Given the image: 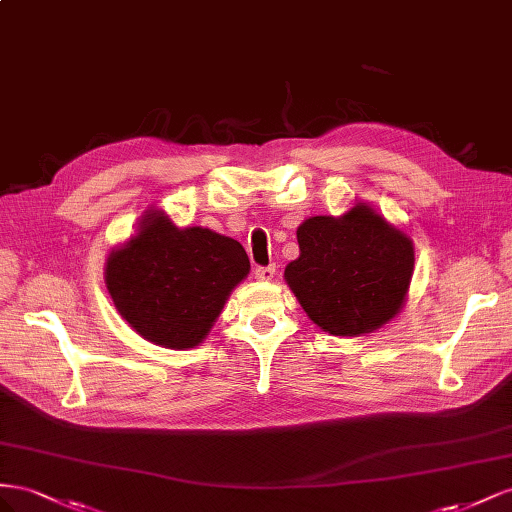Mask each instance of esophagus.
<instances>
[{
  "label": "esophagus",
  "instance_id": "34e87169",
  "mask_svg": "<svg viewBox=\"0 0 512 512\" xmlns=\"http://www.w3.org/2000/svg\"><path fill=\"white\" fill-rule=\"evenodd\" d=\"M274 274H276V268H274V266L255 268V279H259V281H272Z\"/></svg>",
  "mask_w": 512,
  "mask_h": 512
}]
</instances>
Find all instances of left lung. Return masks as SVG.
Wrapping results in <instances>:
<instances>
[{"label":"left lung","mask_w":512,"mask_h":512,"mask_svg":"<svg viewBox=\"0 0 512 512\" xmlns=\"http://www.w3.org/2000/svg\"><path fill=\"white\" fill-rule=\"evenodd\" d=\"M300 257L285 281L311 321L334 337H360L403 309L414 244L367 203L298 227Z\"/></svg>","instance_id":"1"}]
</instances>
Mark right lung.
Instances as JSON below:
<instances>
[{
  "label": "right lung",
  "mask_w": 512,
  "mask_h": 512,
  "mask_svg": "<svg viewBox=\"0 0 512 512\" xmlns=\"http://www.w3.org/2000/svg\"><path fill=\"white\" fill-rule=\"evenodd\" d=\"M251 264L238 240L203 227H175L150 210L137 233L107 257L105 283L130 328L154 345L191 349L221 315Z\"/></svg>",
  "instance_id": "right-lung-1"
}]
</instances>
